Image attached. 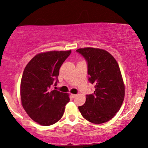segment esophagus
<instances>
[{
	"label": "esophagus",
	"instance_id": "1",
	"mask_svg": "<svg viewBox=\"0 0 148 148\" xmlns=\"http://www.w3.org/2000/svg\"><path fill=\"white\" fill-rule=\"evenodd\" d=\"M71 96L73 98H75L77 96V94H71Z\"/></svg>",
	"mask_w": 148,
	"mask_h": 148
}]
</instances>
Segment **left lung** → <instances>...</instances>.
I'll use <instances>...</instances> for the list:
<instances>
[{
  "label": "left lung",
  "mask_w": 148,
  "mask_h": 148,
  "mask_svg": "<svg viewBox=\"0 0 148 148\" xmlns=\"http://www.w3.org/2000/svg\"><path fill=\"white\" fill-rule=\"evenodd\" d=\"M76 51L86 60L88 81L95 86L94 93L86 95V102L79 110L91 123H106L118 112L124 100L125 86L119 64L104 50L84 48Z\"/></svg>",
  "instance_id": "1"
}]
</instances>
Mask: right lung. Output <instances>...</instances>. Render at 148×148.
Returning <instances> with one entry per match:
<instances>
[{"instance_id": "add662e5", "label": "right lung", "mask_w": 148, "mask_h": 148, "mask_svg": "<svg viewBox=\"0 0 148 148\" xmlns=\"http://www.w3.org/2000/svg\"><path fill=\"white\" fill-rule=\"evenodd\" d=\"M71 53V50L40 53L28 62L23 71L21 81L22 106L38 124L53 125L64 114L70 100L69 94L52 90L51 87L57 84L60 67Z\"/></svg>"}]
</instances>
